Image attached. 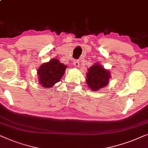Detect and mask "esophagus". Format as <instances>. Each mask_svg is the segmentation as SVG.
<instances>
[{"mask_svg":"<svg viewBox=\"0 0 148 148\" xmlns=\"http://www.w3.org/2000/svg\"><path fill=\"white\" fill-rule=\"evenodd\" d=\"M74 66H75L76 68H78V67H79V62H78V60L74 61Z\"/></svg>","mask_w":148,"mask_h":148,"instance_id":"1","label":"esophagus"}]
</instances>
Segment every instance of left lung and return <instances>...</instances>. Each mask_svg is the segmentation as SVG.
<instances>
[{
	"label": "left lung",
	"instance_id": "8db88e82",
	"mask_svg": "<svg viewBox=\"0 0 148 148\" xmlns=\"http://www.w3.org/2000/svg\"><path fill=\"white\" fill-rule=\"evenodd\" d=\"M86 82L92 90L97 91L108 84L111 78L110 72L99 63H95L88 69Z\"/></svg>",
	"mask_w": 148,
	"mask_h": 148
}]
</instances>
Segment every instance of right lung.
<instances>
[{
    "instance_id": "add662e5",
    "label": "right lung",
    "mask_w": 148,
    "mask_h": 148,
    "mask_svg": "<svg viewBox=\"0 0 148 148\" xmlns=\"http://www.w3.org/2000/svg\"><path fill=\"white\" fill-rule=\"evenodd\" d=\"M66 68L67 66L56 58L44 63L37 70L39 84L44 88H51L61 80Z\"/></svg>"
}]
</instances>
